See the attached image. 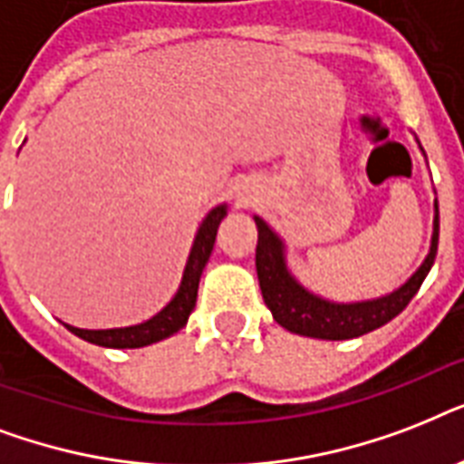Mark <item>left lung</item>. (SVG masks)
Returning a JSON list of instances; mask_svg holds the SVG:
<instances>
[{
  "mask_svg": "<svg viewBox=\"0 0 464 464\" xmlns=\"http://www.w3.org/2000/svg\"><path fill=\"white\" fill-rule=\"evenodd\" d=\"M255 224H257L255 267H257L265 304L282 327L315 339H353L390 323L392 317L407 308L419 286L424 284L426 275L436 260V250H439V202H436L431 250L426 255L424 265L410 276V282L402 284L388 296L373 298V301L332 304V301H324V298L305 291L291 276V272L286 269L282 238L260 217H255Z\"/></svg>",
  "mask_w": 464,
  "mask_h": 464,
  "instance_id": "1",
  "label": "left lung"
}]
</instances>
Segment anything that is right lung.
Listing matches in <instances>:
<instances>
[{
  "mask_svg": "<svg viewBox=\"0 0 464 464\" xmlns=\"http://www.w3.org/2000/svg\"><path fill=\"white\" fill-rule=\"evenodd\" d=\"M224 217L226 204H218V207H214L207 214V218L199 226V231H197L192 250H189L188 265H185V272H182L180 289L173 296V301L160 313H156L151 320L141 324H132V327H118V330H79V327H72V324H67V330L74 332L76 337L91 342V344L111 346V349H140V346L154 344V342H160V339L175 334L180 327H185L189 313L195 310L199 276H202L204 265H207L211 250H214L217 228Z\"/></svg>",
  "mask_w": 464,
  "mask_h": 464,
  "instance_id": "obj_1",
  "label": "right lung"
}]
</instances>
